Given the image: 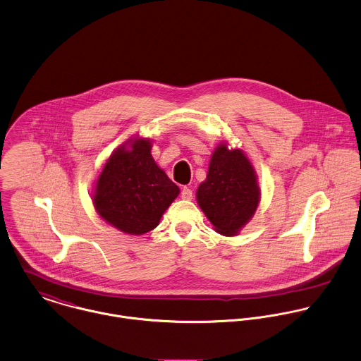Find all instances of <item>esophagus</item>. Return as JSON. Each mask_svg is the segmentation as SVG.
Listing matches in <instances>:
<instances>
[{
  "label": "esophagus",
  "mask_w": 361,
  "mask_h": 361,
  "mask_svg": "<svg viewBox=\"0 0 361 361\" xmlns=\"http://www.w3.org/2000/svg\"><path fill=\"white\" fill-rule=\"evenodd\" d=\"M181 198L183 200H192V190H190L188 187H184L183 190H181Z\"/></svg>",
  "instance_id": "34e87169"
}]
</instances>
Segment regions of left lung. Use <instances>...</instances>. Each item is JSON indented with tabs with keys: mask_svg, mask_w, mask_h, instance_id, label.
<instances>
[{
	"mask_svg": "<svg viewBox=\"0 0 361 361\" xmlns=\"http://www.w3.org/2000/svg\"><path fill=\"white\" fill-rule=\"evenodd\" d=\"M202 212L225 236H233L255 215L260 190L256 171L239 149L219 145L212 153L207 180L197 190Z\"/></svg>",
	"mask_w": 361,
	"mask_h": 361,
	"instance_id": "8db88e82",
	"label": "left lung"
}]
</instances>
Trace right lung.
I'll return each mask as SVG.
<instances>
[{
    "label": "right lung",
    "mask_w": 361,
    "mask_h": 361,
    "mask_svg": "<svg viewBox=\"0 0 361 361\" xmlns=\"http://www.w3.org/2000/svg\"><path fill=\"white\" fill-rule=\"evenodd\" d=\"M149 139H130L106 160L94 191L102 219L129 235L154 229L180 188L156 164Z\"/></svg>",
    "instance_id": "add662e5"
}]
</instances>
